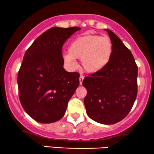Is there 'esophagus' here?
<instances>
[{
	"mask_svg": "<svg viewBox=\"0 0 154 154\" xmlns=\"http://www.w3.org/2000/svg\"><path fill=\"white\" fill-rule=\"evenodd\" d=\"M84 79V77L83 76V75H80V77H79V82H80V85L82 84Z\"/></svg>",
	"mask_w": 154,
	"mask_h": 154,
	"instance_id": "esophagus-1",
	"label": "esophagus"
}]
</instances>
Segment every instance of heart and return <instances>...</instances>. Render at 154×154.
Masks as SVG:
<instances>
[{"instance_id": "obj_1", "label": "heart", "mask_w": 154, "mask_h": 154, "mask_svg": "<svg viewBox=\"0 0 154 154\" xmlns=\"http://www.w3.org/2000/svg\"><path fill=\"white\" fill-rule=\"evenodd\" d=\"M112 52V43L109 37L88 34L72 41L68 52H65L63 57L70 68L76 66L75 59H81V66L85 71L94 73L108 64Z\"/></svg>"}]
</instances>
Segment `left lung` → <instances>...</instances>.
Wrapping results in <instances>:
<instances>
[{
    "label": "left lung",
    "mask_w": 154,
    "mask_h": 154,
    "mask_svg": "<svg viewBox=\"0 0 154 154\" xmlns=\"http://www.w3.org/2000/svg\"><path fill=\"white\" fill-rule=\"evenodd\" d=\"M113 52L108 64L83 81L84 98L90 118L104 125L120 122L130 112L138 94V66L131 50L114 32L106 29Z\"/></svg>",
    "instance_id": "1"
}]
</instances>
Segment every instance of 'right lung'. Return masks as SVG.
Segmentation results:
<instances>
[{
    "label": "right lung",
    "instance_id": "obj_1",
    "mask_svg": "<svg viewBox=\"0 0 154 154\" xmlns=\"http://www.w3.org/2000/svg\"><path fill=\"white\" fill-rule=\"evenodd\" d=\"M81 29L52 27L26 50L18 73L21 106L41 123H51L64 116L68 101L79 85V73L63 68V46Z\"/></svg>",
    "mask_w": 154,
    "mask_h": 154
}]
</instances>
